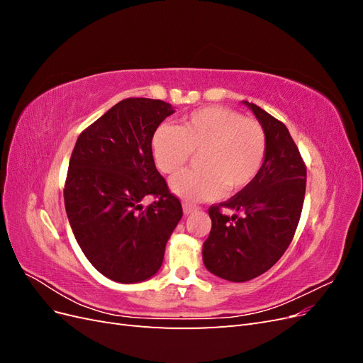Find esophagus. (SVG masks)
Masks as SVG:
<instances>
[{"instance_id": "34e87169", "label": "esophagus", "mask_w": 363, "mask_h": 363, "mask_svg": "<svg viewBox=\"0 0 363 363\" xmlns=\"http://www.w3.org/2000/svg\"><path fill=\"white\" fill-rule=\"evenodd\" d=\"M196 211H199V207H196V206H194V204H191V203H183V212H184V215L194 213V212H196Z\"/></svg>"}]
</instances>
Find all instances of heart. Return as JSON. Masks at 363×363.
I'll list each match as a JSON object with an SVG mask.
<instances>
[{
  "instance_id": "1",
  "label": "heart",
  "mask_w": 363,
  "mask_h": 363,
  "mask_svg": "<svg viewBox=\"0 0 363 363\" xmlns=\"http://www.w3.org/2000/svg\"><path fill=\"white\" fill-rule=\"evenodd\" d=\"M151 151L159 171L172 174L203 151V169H186L169 180V189L186 201L212 200L224 189L240 191L256 179L267 155V135L255 119L227 107L192 112L182 127L162 124Z\"/></svg>"
}]
</instances>
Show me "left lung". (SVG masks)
I'll use <instances>...</instances> for the list:
<instances>
[{
    "mask_svg": "<svg viewBox=\"0 0 363 363\" xmlns=\"http://www.w3.org/2000/svg\"><path fill=\"white\" fill-rule=\"evenodd\" d=\"M267 135V155L256 179L228 201L208 208L211 235L203 244L204 267L228 281H248L267 272L289 247L300 221L306 167L283 123L242 101ZM224 208L235 213L227 217Z\"/></svg>",
    "mask_w": 363,
    "mask_h": 363,
    "instance_id": "8db88e82",
    "label": "left lung"
}]
</instances>
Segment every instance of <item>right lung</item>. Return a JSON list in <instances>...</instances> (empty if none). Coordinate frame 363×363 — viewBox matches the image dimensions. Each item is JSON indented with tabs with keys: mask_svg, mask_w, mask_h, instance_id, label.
I'll list each match as a JSON object with an SVG mask.
<instances>
[{
	"mask_svg": "<svg viewBox=\"0 0 363 363\" xmlns=\"http://www.w3.org/2000/svg\"><path fill=\"white\" fill-rule=\"evenodd\" d=\"M175 111L151 98L119 101L75 142L65 208L84 256L104 277L139 283L160 269L183 208L159 174L151 139ZM147 194L158 200L143 208Z\"/></svg>",
	"mask_w": 363,
	"mask_h": 363,
	"instance_id": "obj_1",
	"label": "right lung"
}]
</instances>
